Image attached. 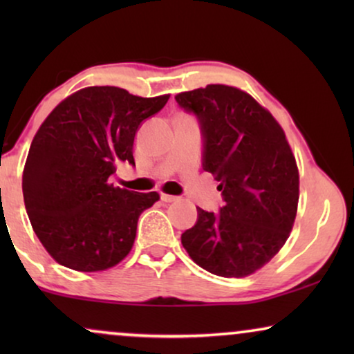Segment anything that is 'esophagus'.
Returning <instances> with one entry per match:
<instances>
[{
	"instance_id": "34e87169",
	"label": "esophagus",
	"mask_w": 354,
	"mask_h": 354,
	"mask_svg": "<svg viewBox=\"0 0 354 354\" xmlns=\"http://www.w3.org/2000/svg\"><path fill=\"white\" fill-rule=\"evenodd\" d=\"M161 200H162L164 203H174V201H178V196L167 195V193H161Z\"/></svg>"
}]
</instances>
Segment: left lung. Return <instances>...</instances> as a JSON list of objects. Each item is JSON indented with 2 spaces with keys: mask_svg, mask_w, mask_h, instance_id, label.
I'll list each match as a JSON object with an SVG mask.
<instances>
[{
  "mask_svg": "<svg viewBox=\"0 0 354 354\" xmlns=\"http://www.w3.org/2000/svg\"><path fill=\"white\" fill-rule=\"evenodd\" d=\"M176 100L200 119L203 169L225 201L217 214L198 207L182 245L207 272L246 277L279 253L293 229L299 174L292 148L274 115L243 90L211 84Z\"/></svg>",
  "mask_w": 354,
  "mask_h": 354,
  "instance_id": "obj_1",
  "label": "left lung"
}]
</instances>
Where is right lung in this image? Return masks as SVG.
Listing matches in <instances>:
<instances>
[{"label":"right lung","mask_w":354,"mask_h":354,"mask_svg":"<svg viewBox=\"0 0 354 354\" xmlns=\"http://www.w3.org/2000/svg\"><path fill=\"white\" fill-rule=\"evenodd\" d=\"M169 96L86 86L62 100L40 125L24 166L22 192L33 232L56 263L98 272L130 253L138 217L159 193L114 187L109 177L119 161L133 166L140 124Z\"/></svg>","instance_id":"1"}]
</instances>
